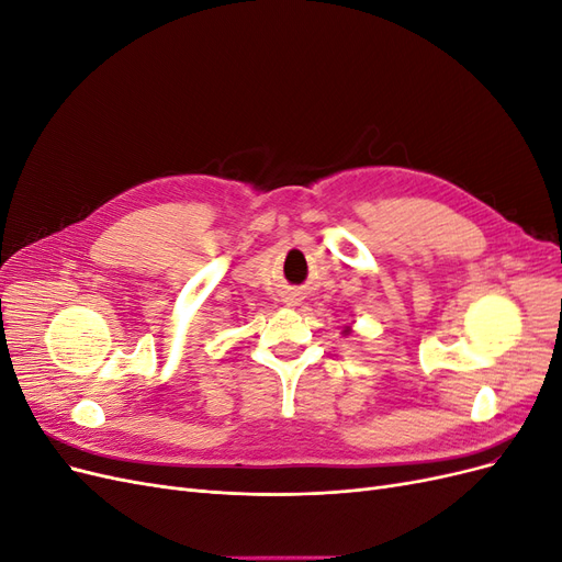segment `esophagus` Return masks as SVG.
Masks as SVG:
<instances>
[{"instance_id": "1", "label": "esophagus", "mask_w": 562, "mask_h": 562, "mask_svg": "<svg viewBox=\"0 0 562 562\" xmlns=\"http://www.w3.org/2000/svg\"><path fill=\"white\" fill-rule=\"evenodd\" d=\"M283 302L288 304V307H297V304H300V297H297V293H291V295H288Z\"/></svg>"}]
</instances>
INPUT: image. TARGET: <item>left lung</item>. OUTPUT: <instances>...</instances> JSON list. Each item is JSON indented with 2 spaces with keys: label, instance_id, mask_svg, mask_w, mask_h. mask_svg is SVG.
Masks as SVG:
<instances>
[{
  "label": "left lung",
  "instance_id": "1",
  "mask_svg": "<svg viewBox=\"0 0 562 562\" xmlns=\"http://www.w3.org/2000/svg\"><path fill=\"white\" fill-rule=\"evenodd\" d=\"M349 333H351V326H347V328L342 330V335H349Z\"/></svg>",
  "mask_w": 562,
  "mask_h": 562
}]
</instances>
